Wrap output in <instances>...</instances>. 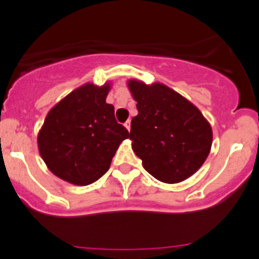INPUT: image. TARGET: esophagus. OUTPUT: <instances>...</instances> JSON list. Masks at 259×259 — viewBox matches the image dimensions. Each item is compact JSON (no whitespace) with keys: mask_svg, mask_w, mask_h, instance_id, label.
I'll list each match as a JSON object with an SVG mask.
<instances>
[{"mask_svg":"<svg viewBox=\"0 0 259 259\" xmlns=\"http://www.w3.org/2000/svg\"><path fill=\"white\" fill-rule=\"evenodd\" d=\"M124 126L126 127V129H127V132H130V120H127V121L125 122V124H124Z\"/></svg>","mask_w":259,"mask_h":259,"instance_id":"1","label":"esophagus"}]
</instances>
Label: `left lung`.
Wrapping results in <instances>:
<instances>
[{
    "label": "left lung",
    "instance_id": "left-lung-1",
    "mask_svg": "<svg viewBox=\"0 0 259 259\" xmlns=\"http://www.w3.org/2000/svg\"><path fill=\"white\" fill-rule=\"evenodd\" d=\"M137 101L130 140L143 166L155 179L176 184L192 177L210 153L213 132L199 109L160 82L127 80Z\"/></svg>",
    "mask_w": 259,
    "mask_h": 259
}]
</instances>
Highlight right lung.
Here are the masks:
<instances>
[{
    "mask_svg": "<svg viewBox=\"0 0 259 259\" xmlns=\"http://www.w3.org/2000/svg\"><path fill=\"white\" fill-rule=\"evenodd\" d=\"M111 82H86L50 109L37 134L42 160L52 174L74 185H89L110 168L129 132L106 103Z\"/></svg>",
    "mask_w": 259,
    "mask_h": 259,
    "instance_id": "1",
    "label": "right lung"
}]
</instances>
